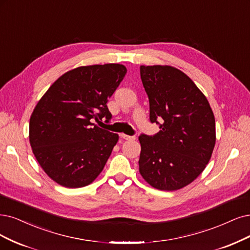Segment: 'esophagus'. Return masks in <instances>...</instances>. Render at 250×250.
Segmentation results:
<instances>
[{
	"mask_svg": "<svg viewBox=\"0 0 250 250\" xmlns=\"http://www.w3.org/2000/svg\"><path fill=\"white\" fill-rule=\"evenodd\" d=\"M120 136H122L123 139L128 140V141H130V140H135V139H136L135 136H128V135H125V134H122Z\"/></svg>",
	"mask_w": 250,
	"mask_h": 250,
	"instance_id": "obj_1",
	"label": "esophagus"
}]
</instances>
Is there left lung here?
Listing matches in <instances>:
<instances>
[{
  "instance_id": "1",
  "label": "left lung",
  "mask_w": 250,
  "mask_h": 250,
  "mask_svg": "<svg viewBox=\"0 0 250 250\" xmlns=\"http://www.w3.org/2000/svg\"><path fill=\"white\" fill-rule=\"evenodd\" d=\"M140 75L149 100L150 123L161 128L153 136L139 137L140 174L154 188H182L199 176L211 158L213 112L203 92L180 70L141 66Z\"/></svg>"
}]
</instances>
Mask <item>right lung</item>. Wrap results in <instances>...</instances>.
Segmentation results:
<instances>
[{
  "label": "right lung",
  "mask_w": 250,
  "mask_h": 250,
  "mask_svg": "<svg viewBox=\"0 0 250 250\" xmlns=\"http://www.w3.org/2000/svg\"><path fill=\"white\" fill-rule=\"evenodd\" d=\"M126 74L119 63L79 67L64 73L45 92L30 119V143L44 172L60 186H88L104 169L118 135L107 107Z\"/></svg>",
  "instance_id": "obj_1"
}]
</instances>
